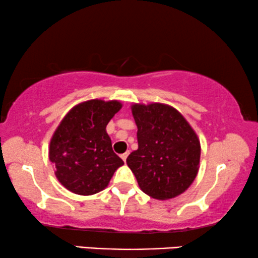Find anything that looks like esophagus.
I'll use <instances>...</instances> for the list:
<instances>
[{"label": "esophagus", "instance_id": "1", "mask_svg": "<svg viewBox=\"0 0 258 258\" xmlns=\"http://www.w3.org/2000/svg\"><path fill=\"white\" fill-rule=\"evenodd\" d=\"M128 155H129V151H126V153H124V154H122L121 155V158H122V160L123 161H126V157H128Z\"/></svg>", "mask_w": 258, "mask_h": 258}]
</instances>
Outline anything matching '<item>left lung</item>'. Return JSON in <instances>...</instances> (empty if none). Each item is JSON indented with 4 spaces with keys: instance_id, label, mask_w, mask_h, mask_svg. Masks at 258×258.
<instances>
[{
    "instance_id": "1",
    "label": "left lung",
    "mask_w": 258,
    "mask_h": 258,
    "mask_svg": "<svg viewBox=\"0 0 258 258\" xmlns=\"http://www.w3.org/2000/svg\"><path fill=\"white\" fill-rule=\"evenodd\" d=\"M139 149L126 158L141 190L169 200L189 188L199 172L201 144L175 108L162 103L134 104Z\"/></svg>"
}]
</instances>
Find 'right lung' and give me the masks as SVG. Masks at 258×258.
<instances>
[{"label": "right lung", "mask_w": 258, "mask_h": 258, "mask_svg": "<svg viewBox=\"0 0 258 258\" xmlns=\"http://www.w3.org/2000/svg\"><path fill=\"white\" fill-rule=\"evenodd\" d=\"M122 108L118 101L90 100L77 104L62 119L50 141L49 160L59 183L77 195H94L124 164L114 153L105 126Z\"/></svg>", "instance_id": "obj_1"}]
</instances>
